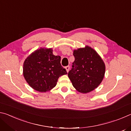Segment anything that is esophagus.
Wrapping results in <instances>:
<instances>
[{
    "label": "esophagus",
    "mask_w": 131,
    "mask_h": 131,
    "mask_svg": "<svg viewBox=\"0 0 131 131\" xmlns=\"http://www.w3.org/2000/svg\"><path fill=\"white\" fill-rule=\"evenodd\" d=\"M65 69H66V72H67L68 73L69 70V69H70V66H66V67H65Z\"/></svg>",
    "instance_id": "1"
}]
</instances>
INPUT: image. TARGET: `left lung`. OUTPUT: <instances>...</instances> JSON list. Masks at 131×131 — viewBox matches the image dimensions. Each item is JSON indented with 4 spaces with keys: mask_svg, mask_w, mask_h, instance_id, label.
<instances>
[{
    "mask_svg": "<svg viewBox=\"0 0 131 131\" xmlns=\"http://www.w3.org/2000/svg\"><path fill=\"white\" fill-rule=\"evenodd\" d=\"M75 60L68 77L72 85L79 92L92 91L102 81L105 73V65L96 51L86 46L73 51Z\"/></svg>",
    "mask_w": 131,
    "mask_h": 131,
    "instance_id": "left-lung-1",
    "label": "left lung"
}]
</instances>
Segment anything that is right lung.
<instances>
[{
  "label": "right lung",
  "instance_id": "1",
  "mask_svg": "<svg viewBox=\"0 0 131 131\" xmlns=\"http://www.w3.org/2000/svg\"><path fill=\"white\" fill-rule=\"evenodd\" d=\"M67 74L61 65V57L52 54V48H40L26 58L23 65L24 78L37 91H49L60 76Z\"/></svg>",
  "mask_w": 131,
  "mask_h": 131
}]
</instances>
